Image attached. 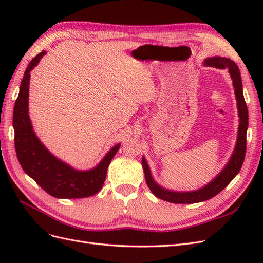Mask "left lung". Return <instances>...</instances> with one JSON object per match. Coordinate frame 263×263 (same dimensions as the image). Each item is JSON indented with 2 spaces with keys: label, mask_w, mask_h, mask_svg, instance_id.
<instances>
[{
  "label": "left lung",
  "mask_w": 263,
  "mask_h": 263,
  "mask_svg": "<svg viewBox=\"0 0 263 263\" xmlns=\"http://www.w3.org/2000/svg\"><path fill=\"white\" fill-rule=\"evenodd\" d=\"M205 66H211L218 69H228L230 78L233 80V85L235 89V97L237 101L238 116H239V127H238V136L236 146L232 157L229 158L227 164L222 170L205 186L196 191H190V192H178V191H171L164 189L154 180L151 176L150 168L147 163L145 157H142V169H144L145 179L148 187L160 200L177 203V204H193L210 200L213 196L217 195L220 191L224 190L232 181L238 172L240 171L241 165L246 156V145H247V129H248V108L243 98L242 92V81L240 77V71L238 69L236 63L229 58L224 57H212L204 60Z\"/></svg>",
  "instance_id": "obj_1"
}]
</instances>
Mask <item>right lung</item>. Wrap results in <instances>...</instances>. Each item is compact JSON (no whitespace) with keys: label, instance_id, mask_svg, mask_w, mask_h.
Wrapping results in <instances>:
<instances>
[{"label":"right lung","instance_id":"obj_1","mask_svg":"<svg viewBox=\"0 0 263 263\" xmlns=\"http://www.w3.org/2000/svg\"><path fill=\"white\" fill-rule=\"evenodd\" d=\"M46 54L43 50L29 62L15 102L13 127L15 150L23 170L47 193L58 198H82L97 194L106 178L107 168L121 144L115 145L90 170H77L54 157L39 140L28 115L30 71Z\"/></svg>","mask_w":263,"mask_h":263}]
</instances>
